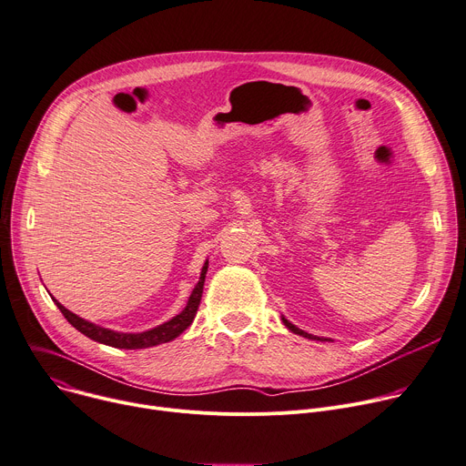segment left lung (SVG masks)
<instances>
[{"mask_svg": "<svg viewBox=\"0 0 466 466\" xmlns=\"http://www.w3.org/2000/svg\"><path fill=\"white\" fill-rule=\"evenodd\" d=\"M282 323L291 330V332H295V334H299V336H303V338H309V340H319V342H332L330 338H321V336H314V334H309V332H305L303 329H299V327H295L293 323H289L284 316H282Z\"/></svg>", "mask_w": 466, "mask_h": 466, "instance_id": "left-lung-1", "label": "left lung"}]
</instances>
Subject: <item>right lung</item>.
<instances>
[{
  "mask_svg": "<svg viewBox=\"0 0 466 466\" xmlns=\"http://www.w3.org/2000/svg\"><path fill=\"white\" fill-rule=\"evenodd\" d=\"M206 271H208V260L202 266L200 279H198L195 289L189 295L186 309L178 316H175L173 319H168V321H165V323H161V325H157L150 330H145V332H118V330H113V329L100 327L93 321L83 319V318L76 316L74 312L66 310L57 299H54V301H56L57 309L63 312V316L68 319V323L72 327H76L81 334H86L87 338H91V340H95L98 344L111 346V348H118V350H145V348H154V346L175 340L177 336H180L193 323L195 314H197L198 305H200V298H202Z\"/></svg>",
  "mask_w": 466,
  "mask_h": 466,
  "instance_id": "right-lung-1",
  "label": "right lung"
}]
</instances>
